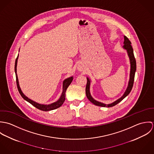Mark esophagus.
<instances>
[{"label": "esophagus", "instance_id": "obj_1", "mask_svg": "<svg viewBox=\"0 0 154 154\" xmlns=\"http://www.w3.org/2000/svg\"><path fill=\"white\" fill-rule=\"evenodd\" d=\"M77 69L79 72H83L84 70V67L81 64H79L77 66Z\"/></svg>", "mask_w": 154, "mask_h": 154}]
</instances>
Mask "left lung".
Instances as JSON below:
<instances>
[{"mask_svg":"<svg viewBox=\"0 0 154 154\" xmlns=\"http://www.w3.org/2000/svg\"><path fill=\"white\" fill-rule=\"evenodd\" d=\"M123 48L125 50H126L128 57L129 58L130 60V65H131V69H130V74H129V79L128 84V87L126 89V91H125L124 94L122 95V97H120L119 98L114 101V102L110 103V104H104L103 103L98 101L95 100L91 95V92H90V86H91V80L88 78L87 77V83L86 85V95L88 98V100L94 105L100 106V107H113L114 106L117 104L119 103H120L121 101H122L125 97H126L129 93L131 92L132 90L133 85V82H134V75L135 72L136 70V60L133 54V50L131 45V42L129 41L128 38L126 36H124V42H123Z\"/></svg>","mask_w":154,"mask_h":154,"instance_id":"8db88e82","label":"left lung"}]
</instances>
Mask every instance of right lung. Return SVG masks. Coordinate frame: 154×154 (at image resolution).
Masks as SVG:
<instances>
[{
  "label": "right lung",
  "instance_id": "1",
  "mask_svg": "<svg viewBox=\"0 0 154 154\" xmlns=\"http://www.w3.org/2000/svg\"><path fill=\"white\" fill-rule=\"evenodd\" d=\"M20 51V50H19ZM18 57H19V54L18 55V57L15 60V75H16V78H17V87L19 91L20 94H21V95L22 96V98L26 101H28V103H29L31 104H32L33 106H34L35 107H36L37 109H39V110H42L44 111H50V110H54L56 109L59 107H60V106H62V105L63 104V103L65 101V95H66V91L67 90V88H68V87L69 86V85L71 84L73 77V76L69 77L65 79L63 82V88H62V92L61 94V95L60 97V98L58 99V100H57L56 101L52 103L51 104H39L32 100H31L30 98H29L28 97H27L22 91L21 89L20 88V84H19V81H18V75H17V63H18Z\"/></svg>",
  "mask_w": 154,
  "mask_h": 154
}]
</instances>
